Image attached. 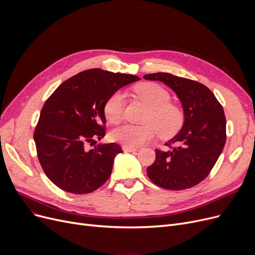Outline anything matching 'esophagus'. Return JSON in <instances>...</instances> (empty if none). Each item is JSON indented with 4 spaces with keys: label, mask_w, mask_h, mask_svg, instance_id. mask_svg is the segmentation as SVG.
<instances>
[{
    "label": "esophagus",
    "mask_w": 255,
    "mask_h": 255,
    "mask_svg": "<svg viewBox=\"0 0 255 255\" xmlns=\"http://www.w3.org/2000/svg\"><path fill=\"white\" fill-rule=\"evenodd\" d=\"M123 151H124V152H136L137 149H136V148H131V146L123 145Z\"/></svg>",
    "instance_id": "esophagus-1"
}]
</instances>
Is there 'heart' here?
<instances>
[{"label": "heart", "mask_w": 255, "mask_h": 255, "mask_svg": "<svg viewBox=\"0 0 255 255\" xmlns=\"http://www.w3.org/2000/svg\"><path fill=\"white\" fill-rule=\"evenodd\" d=\"M135 95L150 109L143 122L144 125L124 124L112 130L111 139L131 148H137L153 139L157 134L161 137L175 135L184 123L182 107L170 102V94L161 86L145 83L134 89ZM125 95L115 92L105 101L103 111L106 120L112 124H118L123 119Z\"/></svg>", "instance_id": "obj_1"}]
</instances>
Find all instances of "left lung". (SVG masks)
<instances>
[{
    "mask_svg": "<svg viewBox=\"0 0 255 255\" xmlns=\"http://www.w3.org/2000/svg\"><path fill=\"white\" fill-rule=\"evenodd\" d=\"M159 80L179 97L184 124L168 140V150L156 149L154 163L146 168L150 180L161 188L184 190L205 180L218 160L226 140V120L213 92L195 80L158 72L143 75Z\"/></svg>",
    "mask_w": 255,
    "mask_h": 255,
    "instance_id": "left-lung-1",
    "label": "left lung"
}]
</instances>
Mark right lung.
<instances>
[{
	"label": "right lung",
	"instance_id": "add662e5",
	"mask_svg": "<svg viewBox=\"0 0 255 255\" xmlns=\"http://www.w3.org/2000/svg\"><path fill=\"white\" fill-rule=\"evenodd\" d=\"M137 80L135 75L89 69L65 80L45 101L34 140L45 175L60 189L86 194L109 180L121 146L112 142L88 150L87 144L105 135V101Z\"/></svg>",
	"mask_w": 255,
	"mask_h": 255
}]
</instances>
